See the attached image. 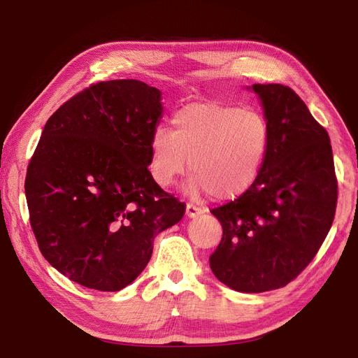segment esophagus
Wrapping results in <instances>:
<instances>
[{
	"instance_id": "1",
	"label": "esophagus",
	"mask_w": 358,
	"mask_h": 358,
	"mask_svg": "<svg viewBox=\"0 0 358 358\" xmlns=\"http://www.w3.org/2000/svg\"><path fill=\"white\" fill-rule=\"evenodd\" d=\"M201 212H203V209L199 208V206H195V204H192V203H187L186 204V217L194 218L196 215H200Z\"/></svg>"
}]
</instances>
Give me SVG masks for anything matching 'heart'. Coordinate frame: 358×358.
Returning a JSON list of instances; mask_svg holds the SVG:
<instances>
[{
	"mask_svg": "<svg viewBox=\"0 0 358 358\" xmlns=\"http://www.w3.org/2000/svg\"><path fill=\"white\" fill-rule=\"evenodd\" d=\"M268 148L269 124L260 110L194 103L173 113L172 132L155 129L149 169L155 183L167 187L185 172L187 158L194 191L231 199L255 183Z\"/></svg>",
	"mask_w": 358,
	"mask_h": 358,
	"instance_id": "obj_1",
	"label": "heart"
}]
</instances>
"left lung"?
<instances>
[{
  "instance_id": "left-lung-1",
  "label": "left lung",
  "mask_w": 358,
  "mask_h": 358,
  "mask_svg": "<svg viewBox=\"0 0 358 358\" xmlns=\"http://www.w3.org/2000/svg\"><path fill=\"white\" fill-rule=\"evenodd\" d=\"M269 124V148L255 183L212 209L223 237L209 264L240 292L291 283L313 262L337 208L329 135L305 101L283 85H254Z\"/></svg>"
}]
</instances>
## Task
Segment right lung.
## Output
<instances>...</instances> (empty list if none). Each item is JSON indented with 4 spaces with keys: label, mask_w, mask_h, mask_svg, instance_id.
Here are the masks:
<instances>
[{
    "label": "right lung",
    "mask_w": 358,
    "mask_h": 358,
    "mask_svg": "<svg viewBox=\"0 0 358 358\" xmlns=\"http://www.w3.org/2000/svg\"><path fill=\"white\" fill-rule=\"evenodd\" d=\"M159 100L138 80L96 83L59 106L30 158L24 189L38 248L81 286L131 285L155 235L185 215L186 204L148 169Z\"/></svg>",
    "instance_id": "add662e5"
}]
</instances>
